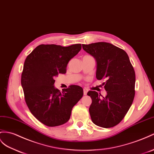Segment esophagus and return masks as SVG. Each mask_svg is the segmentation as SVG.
Here are the masks:
<instances>
[{
	"label": "esophagus",
	"instance_id": "obj_1",
	"mask_svg": "<svg viewBox=\"0 0 154 154\" xmlns=\"http://www.w3.org/2000/svg\"><path fill=\"white\" fill-rule=\"evenodd\" d=\"M87 92H88V90L86 89V88H84V89H83V94H84L85 96L86 95V94H87Z\"/></svg>",
	"mask_w": 154,
	"mask_h": 154
}]
</instances>
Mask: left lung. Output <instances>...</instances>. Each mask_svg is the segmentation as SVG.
<instances>
[{"label": "left lung", "instance_id": "8db88e82", "mask_svg": "<svg viewBox=\"0 0 154 154\" xmlns=\"http://www.w3.org/2000/svg\"><path fill=\"white\" fill-rule=\"evenodd\" d=\"M82 48L96 58V78L103 82L107 95L88 91L92 103L89 112L93 123L104 128H112L123 120L135 94V72L128 54L107 42L82 44Z\"/></svg>", "mask_w": 154, "mask_h": 154}]
</instances>
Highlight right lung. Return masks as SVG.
I'll use <instances>...</instances> for the list:
<instances>
[{
    "mask_svg": "<svg viewBox=\"0 0 154 154\" xmlns=\"http://www.w3.org/2000/svg\"><path fill=\"white\" fill-rule=\"evenodd\" d=\"M81 49V44H41L25 59L21 73L25 102L33 116L49 127L66 123L73 106L83 96L79 86L70 85L62 92L54 87V78L66 73L69 61Z\"/></svg>",
    "mask_w": 154,
    "mask_h": 154,
    "instance_id": "add662e5",
    "label": "right lung"
}]
</instances>
